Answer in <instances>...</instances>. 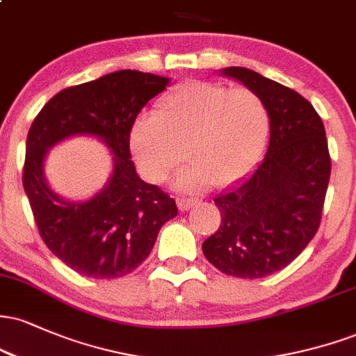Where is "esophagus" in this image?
Here are the masks:
<instances>
[{
  "label": "esophagus",
  "instance_id": "obj_1",
  "mask_svg": "<svg viewBox=\"0 0 356 356\" xmlns=\"http://www.w3.org/2000/svg\"><path fill=\"white\" fill-rule=\"evenodd\" d=\"M195 204H197V199H179L177 201L179 209H181L182 212L189 211L192 206H195Z\"/></svg>",
  "mask_w": 356,
  "mask_h": 356
}]
</instances>
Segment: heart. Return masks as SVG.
Returning <instances> with one entry per match:
<instances>
[{"mask_svg":"<svg viewBox=\"0 0 356 356\" xmlns=\"http://www.w3.org/2000/svg\"><path fill=\"white\" fill-rule=\"evenodd\" d=\"M269 134L264 100L248 87L186 81L155 104V117H142L130 132V149L142 174L162 182L192 162L175 182L184 192L216 181H239L259 161Z\"/></svg>","mask_w":356,"mask_h":356,"instance_id":"heart-1","label":"heart"}]
</instances>
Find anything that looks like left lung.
<instances>
[{
  "label": "left lung",
  "instance_id": "8db88e82",
  "mask_svg": "<svg viewBox=\"0 0 356 356\" xmlns=\"http://www.w3.org/2000/svg\"><path fill=\"white\" fill-rule=\"evenodd\" d=\"M222 75L264 100L271 132L254 172L214 199L220 226L202 251L219 271L256 280L288 266L314 238L332 159L321 117L305 97L249 68H224Z\"/></svg>",
  "mask_w": 356,
  "mask_h": 356
}]
</instances>
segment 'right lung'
Returning <instances> with one entry per match:
<instances>
[{"instance_id": "add662e5", "label": "right lung", "mask_w": 356, "mask_h": 356, "mask_svg": "<svg viewBox=\"0 0 356 356\" xmlns=\"http://www.w3.org/2000/svg\"><path fill=\"white\" fill-rule=\"evenodd\" d=\"M169 79L120 70L61 90L40 110L26 138L23 187L40 236L68 268L97 280H113L138 268L159 231L177 216L169 194L138 177L130 161V132L145 104ZM72 135H93L114 154V174L85 203L65 202L44 181L46 152Z\"/></svg>"}]
</instances>
